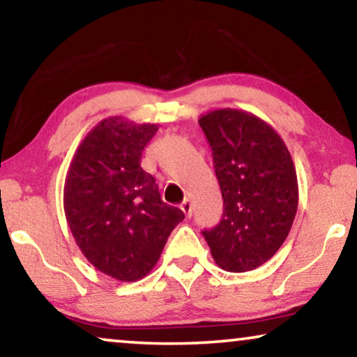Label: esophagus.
<instances>
[{
  "instance_id": "34e87169",
  "label": "esophagus",
  "mask_w": 357,
  "mask_h": 357,
  "mask_svg": "<svg viewBox=\"0 0 357 357\" xmlns=\"http://www.w3.org/2000/svg\"><path fill=\"white\" fill-rule=\"evenodd\" d=\"M180 209L185 213V216L190 218L192 216V203H190L188 198H185L182 203H180Z\"/></svg>"
}]
</instances>
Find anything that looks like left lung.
<instances>
[{
    "label": "left lung",
    "mask_w": 357,
    "mask_h": 357,
    "mask_svg": "<svg viewBox=\"0 0 357 357\" xmlns=\"http://www.w3.org/2000/svg\"><path fill=\"white\" fill-rule=\"evenodd\" d=\"M198 123L211 146L224 199L221 222L203 236L222 270H255L280 250L294 222V162L273 126L248 112L219 109Z\"/></svg>",
    "instance_id": "obj_1"
}]
</instances>
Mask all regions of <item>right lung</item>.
I'll return each mask as SVG.
<instances>
[{"mask_svg": "<svg viewBox=\"0 0 357 357\" xmlns=\"http://www.w3.org/2000/svg\"><path fill=\"white\" fill-rule=\"evenodd\" d=\"M158 125L110 116L94 126L68 169L63 204L73 237L97 270L138 281L158 263L185 214L160 198L153 175L141 169Z\"/></svg>", "mask_w": 357, "mask_h": 357, "instance_id": "add662e5", "label": "right lung"}]
</instances>
